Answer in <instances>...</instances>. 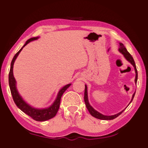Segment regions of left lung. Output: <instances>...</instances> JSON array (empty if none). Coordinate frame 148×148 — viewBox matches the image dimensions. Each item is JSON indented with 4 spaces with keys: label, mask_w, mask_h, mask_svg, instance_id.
Masks as SVG:
<instances>
[{
    "label": "left lung",
    "mask_w": 148,
    "mask_h": 148,
    "mask_svg": "<svg viewBox=\"0 0 148 148\" xmlns=\"http://www.w3.org/2000/svg\"><path fill=\"white\" fill-rule=\"evenodd\" d=\"M119 51L121 53H122L124 56V58L126 59V60L128 61L129 62H130L131 65H132L134 67V69H135V83L137 82V79H138V72H137V70H136V65H135V61H134L133 58L131 55L130 54V53L128 52V51L126 49L125 47H124V45H123L122 43H121V42H119ZM85 93H84V101H85V106L86 107H87V109H88V112H90V114L92 115V116L96 118V119H100V120H113L114 119H116V117H118L119 116L120 114H121L122 113V112L124 111V110H123L121 112H119V113H117L116 114H114V115H111V116H107V115H103L101 114L100 112H98L97 111H96V110L93 108V107L90 106V103H89V101H88V92H87V85H85ZM135 92L133 94V96H132V98H131V100L130 101V103L129 104H130L131 103V101H133V98L134 96H135Z\"/></svg>",
    "instance_id": "obj_1"
}]
</instances>
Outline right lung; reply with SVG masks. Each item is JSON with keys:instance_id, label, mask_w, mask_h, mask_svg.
Masks as SVG:
<instances>
[{"instance_id": "add662e5", "label": "right lung", "mask_w": 148, "mask_h": 148, "mask_svg": "<svg viewBox=\"0 0 148 148\" xmlns=\"http://www.w3.org/2000/svg\"><path fill=\"white\" fill-rule=\"evenodd\" d=\"M39 38V37H36L29 39L28 41L25 42V44L23 45V47L19 50V51L14 56V57H13L12 61V63H11L10 71L9 73V85L13 101H14L16 106H17L21 111L25 112L26 114H28V116L32 117L34 120L39 121V122H43V121H46L52 119V118L56 116L58 111L59 108H60L61 96H62L63 93L65 92V91L67 88L71 85V83L67 84L61 88L60 91L58 92L57 97H56L55 101L53 102V103L51 105L50 107H47V108H35V107L31 106L30 105L26 103V102L23 100V98L21 97V96L18 92L17 87H16V80L14 76H13V65H14L15 60L17 59V56L21 52V50H23V48L28 43H29V42L34 41V40H37Z\"/></svg>"}]
</instances>
